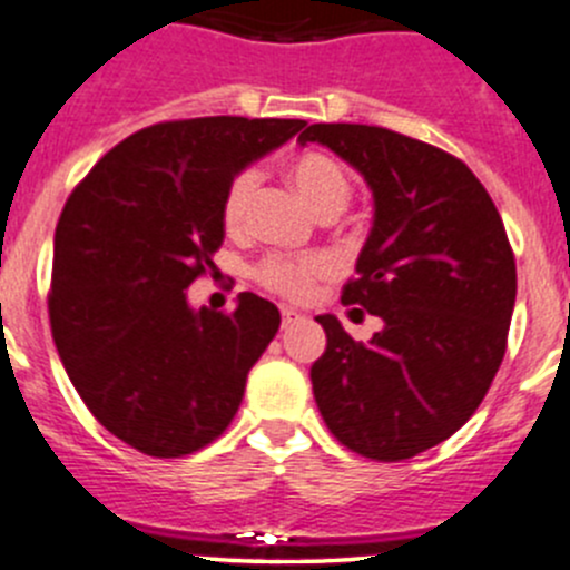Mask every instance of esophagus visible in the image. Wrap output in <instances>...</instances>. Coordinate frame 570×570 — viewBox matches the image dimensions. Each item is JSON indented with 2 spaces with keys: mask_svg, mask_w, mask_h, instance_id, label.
Returning a JSON list of instances; mask_svg holds the SVG:
<instances>
[{
  "mask_svg": "<svg viewBox=\"0 0 570 570\" xmlns=\"http://www.w3.org/2000/svg\"><path fill=\"white\" fill-rule=\"evenodd\" d=\"M297 321H303V315H301V312L289 309V306H284V309H281V323H284V328L295 326Z\"/></svg>",
  "mask_w": 570,
  "mask_h": 570,
  "instance_id": "obj_1",
  "label": "esophagus"
}]
</instances>
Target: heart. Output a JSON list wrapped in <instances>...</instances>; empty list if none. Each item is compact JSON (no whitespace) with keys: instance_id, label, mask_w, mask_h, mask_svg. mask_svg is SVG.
<instances>
[{"instance_id":"b5f03b06","label":"heart","mask_w":570,"mask_h":570,"mask_svg":"<svg viewBox=\"0 0 570 570\" xmlns=\"http://www.w3.org/2000/svg\"><path fill=\"white\" fill-rule=\"evenodd\" d=\"M286 177L292 188L301 194V199L321 216L328 210H343L348 202L351 185L345 177L343 165L321 151H303L286 163ZM255 171H242L230 179L222 199V222L227 230L242 227L244 213H247L249 196H253ZM328 273V261L323 255H306V258H286V255H269L258 267V281L267 289L278 292L284 297H306L315 278Z\"/></svg>"}]
</instances>
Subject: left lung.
Listing matches in <instances>:
<instances>
[{
  "mask_svg": "<svg viewBox=\"0 0 570 570\" xmlns=\"http://www.w3.org/2000/svg\"><path fill=\"white\" fill-rule=\"evenodd\" d=\"M348 163L374 196V222L343 303L382 328L357 343L317 315L326 351L312 391L334 439L374 461H402L455 433L507 354L518 269L501 213L453 154L360 124L297 137Z\"/></svg>",
  "mask_w": 570,
  "mask_h": 570,
  "instance_id": "1",
  "label": "left lung"
}]
</instances>
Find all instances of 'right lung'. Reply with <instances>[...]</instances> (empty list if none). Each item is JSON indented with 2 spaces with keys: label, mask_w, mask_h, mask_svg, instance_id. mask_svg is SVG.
<instances>
[{
  "label": "right lung",
  "mask_w": 570,
  "mask_h": 570,
  "mask_svg": "<svg viewBox=\"0 0 570 570\" xmlns=\"http://www.w3.org/2000/svg\"><path fill=\"white\" fill-rule=\"evenodd\" d=\"M303 126L227 115L148 126L63 205L52 340L83 405L140 453L179 459L225 433L249 368L278 334L275 303L242 292L222 315L190 306L188 286L222 247L230 179Z\"/></svg>",
  "instance_id": "add662e5"
}]
</instances>
